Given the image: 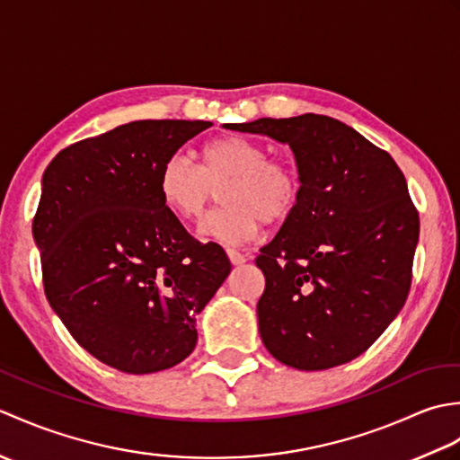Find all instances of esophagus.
<instances>
[{"label":"esophagus","instance_id":"obj_1","mask_svg":"<svg viewBox=\"0 0 460 460\" xmlns=\"http://www.w3.org/2000/svg\"><path fill=\"white\" fill-rule=\"evenodd\" d=\"M227 255H229L233 265H243V262L247 261V257L243 255V252H239L237 249H227Z\"/></svg>","mask_w":460,"mask_h":460}]
</instances>
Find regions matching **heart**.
<instances>
[{"label":"heart","mask_w":460,"mask_h":460,"mask_svg":"<svg viewBox=\"0 0 460 460\" xmlns=\"http://www.w3.org/2000/svg\"><path fill=\"white\" fill-rule=\"evenodd\" d=\"M223 208L203 219V237L239 245L257 235L262 221L290 217L300 198V180L292 165L267 158L262 146L241 136H221L201 148V165L173 154L162 164V201L180 219H199L221 188Z\"/></svg>","instance_id":"heart-1"}]
</instances>
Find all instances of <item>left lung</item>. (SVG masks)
Masks as SVG:
<instances>
[{"label": "left lung", "mask_w": 460, "mask_h": 460, "mask_svg": "<svg viewBox=\"0 0 460 460\" xmlns=\"http://www.w3.org/2000/svg\"><path fill=\"white\" fill-rule=\"evenodd\" d=\"M225 128L262 134L295 154L300 198L261 249L259 332L280 364L318 371L374 344L411 287L419 213L392 155L322 114Z\"/></svg>", "instance_id": "1"}]
</instances>
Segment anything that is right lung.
Here are the masks:
<instances>
[{
	"mask_svg": "<svg viewBox=\"0 0 460 460\" xmlns=\"http://www.w3.org/2000/svg\"><path fill=\"white\" fill-rule=\"evenodd\" d=\"M213 126L136 120L76 142L47 165L33 239L49 305L91 356L126 374L188 358L195 316L231 272L162 201V164Z\"/></svg>",
	"mask_w": 460,
	"mask_h": 460,
	"instance_id": "add662e5",
	"label": "right lung"
}]
</instances>
